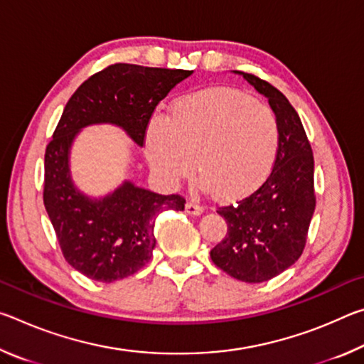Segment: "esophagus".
<instances>
[{"mask_svg": "<svg viewBox=\"0 0 364 364\" xmlns=\"http://www.w3.org/2000/svg\"><path fill=\"white\" fill-rule=\"evenodd\" d=\"M202 212H204V208H202V205L197 204V202H188V204H186V213L188 215H200Z\"/></svg>", "mask_w": 364, "mask_h": 364, "instance_id": "1", "label": "esophagus"}]
</instances>
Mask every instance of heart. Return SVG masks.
Wrapping results in <instances>:
<instances>
[{
    "mask_svg": "<svg viewBox=\"0 0 364 364\" xmlns=\"http://www.w3.org/2000/svg\"><path fill=\"white\" fill-rule=\"evenodd\" d=\"M279 143L274 110L225 86L183 96L146 132L147 159L165 181L178 183L197 164L204 186L225 199L249 194L268 176Z\"/></svg>",
    "mask_w": 364,
    "mask_h": 364,
    "instance_id": "obj_1",
    "label": "heart"
}]
</instances>
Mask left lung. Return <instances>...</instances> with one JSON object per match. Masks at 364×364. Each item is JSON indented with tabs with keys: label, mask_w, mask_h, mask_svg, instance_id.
Segmentation results:
<instances>
[{
	"label": "left lung",
	"mask_w": 364,
	"mask_h": 364,
	"mask_svg": "<svg viewBox=\"0 0 364 364\" xmlns=\"http://www.w3.org/2000/svg\"><path fill=\"white\" fill-rule=\"evenodd\" d=\"M278 115L281 143L273 168L242 199L221 205L228 232L210 250L212 262L231 278L263 282L299 260L316 207L315 160L297 110L273 85L241 72Z\"/></svg>",
	"instance_id": "1"
}]
</instances>
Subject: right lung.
<instances>
[{"mask_svg": "<svg viewBox=\"0 0 364 364\" xmlns=\"http://www.w3.org/2000/svg\"><path fill=\"white\" fill-rule=\"evenodd\" d=\"M193 70L117 63L96 72L67 101L45 152L43 202L60 252L86 278L114 282L139 271L156 247L154 226L165 210H184L180 194L162 196L125 183L106 199L91 200L73 188L69 149L80 128L115 123L138 146L159 102Z\"/></svg>", "mask_w": 364, "mask_h": 364, "instance_id": "obj_1", "label": "right lung"}]
</instances>
